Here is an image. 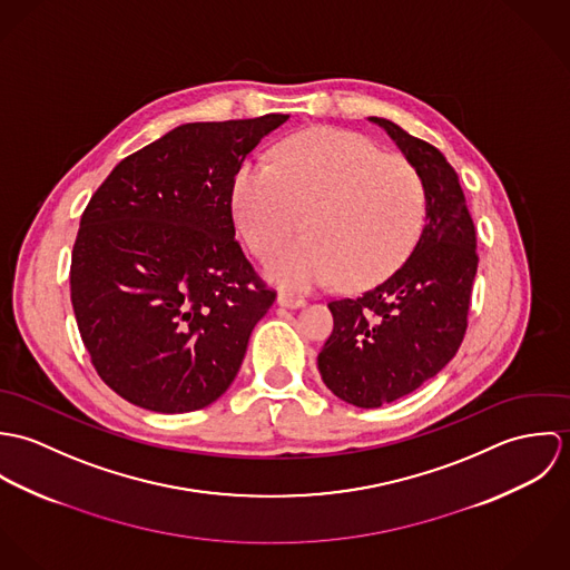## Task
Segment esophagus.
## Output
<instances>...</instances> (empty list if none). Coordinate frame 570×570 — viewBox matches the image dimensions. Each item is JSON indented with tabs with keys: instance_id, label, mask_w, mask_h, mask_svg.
<instances>
[{
	"instance_id": "esophagus-1",
	"label": "esophagus",
	"mask_w": 570,
	"mask_h": 570,
	"mask_svg": "<svg viewBox=\"0 0 570 570\" xmlns=\"http://www.w3.org/2000/svg\"><path fill=\"white\" fill-rule=\"evenodd\" d=\"M276 303L285 309H298V307H305V301L298 298V296H292V294H278Z\"/></svg>"
}]
</instances>
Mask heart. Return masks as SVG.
Masks as SVG:
<instances>
[{"label":"heart","mask_w":570,"mask_h":570,"mask_svg":"<svg viewBox=\"0 0 570 570\" xmlns=\"http://www.w3.org/2000/svg\"><path fill=\"white\" fill-rule=\"evenodd\" d=\"M235 222L247 247L265 256L305 212L308 235L274 252L265 276L292 292L337 276L366 287L391 276L425 224L423 179L404 158L384 156L368 138L312 129L281 142L274 166L247 163L233 188Z\"/></svg>","instance_id":"b5f03b06"}]
</instances>
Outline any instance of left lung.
<instances>
[{"label":"left lung","instance_id":"obj_1","mask_svg":"<svg viewBox=\"0 0 570 570\" xmlns=\"http://www.w3.org/2000/svg\"><path fill=\"white\" fill-rule=\"evenodd\" d=\"M368 120L421 175L425 226L393 276L357 298L328 303L333 331L318 353V371L335 397L357 407L406 397L456 355L479 267L476 230L456 170L400 125Z\"/></svg>","mask_w":570,"mask_h":570}]
</instances>
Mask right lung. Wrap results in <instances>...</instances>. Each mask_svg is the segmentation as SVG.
Masks as SVG:
<instances>
[{
    "label": "right lung",
    "mask_w": 570,
    "mask_h": 570,
    "mask_svg": "<svg viewBox=\"0 0 570 570\" xmlns=\"http://www.w3.org/2000/svg\"><path fill=\"white\" fill-rule=\"evenodd\" d=\"M287 118L175 127L91 195L72 307L96 373L129 404L190 412L235 382L276 292L235 242L233 188L245 156Z\"/></svg>",
    "instance_id": "add662e5"
}]
</instances>
